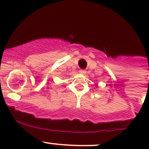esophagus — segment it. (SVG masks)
Here are the masks:
<instances>
[{
    "mask_svg": "<svg viewBox=\"0 0 149 149\" xmlns=\"http://www.w3.org/2000/svg\"><path fill=\"white\" fill-rule=\"evenodd\" d=\"M79 73H80L81 74L84 75V74H86V71L85 70H79Z\"/></svg>",
    "mask_w": 149,
    "mask_h": 149,
    "instance_id": "obj_1",
    "label": "esophagus"
}]
</instances>
